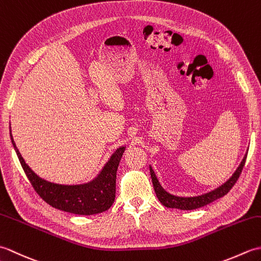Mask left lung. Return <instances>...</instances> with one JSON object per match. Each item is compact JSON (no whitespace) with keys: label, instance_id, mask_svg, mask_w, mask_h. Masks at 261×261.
Here are the masks:
<instances>
[{"label":"left lung","instance_id":"obj_1","mask_svg":"<svg viewBox=\"0 0 261 261\" xmlns=\"http://www.w3.org/2000/svg\"><path fill=\"white\" fill-rule=\"evenodd\" d=\"M246 159H247V154L243 157L240 166L234 171V174L232 175V177H230V179L226 180L223 185H221L220 187H218L216 190L212 192H208L206 194H203V195L194 196V197L175 196V195H171V194H169L168 192H166L163 188V186L160 185V182L156 177V174H154V171L152 170L150 166V175H151L152 185L154 188V193H156L160 203H162L166 207L179 208V210H195L198 207H202L204 205L212 203L213 201H215V199L222 197L225 195V194L229 193V191L237 182L238 178H239V176L243 169V166L246 164Z\"/></svg>","mask_w":261,"mask_h":261}]
</instances>
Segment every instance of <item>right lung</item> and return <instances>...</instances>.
I'll return each mask as SVG.
<instances>
[{
  "label": "right lung",
  "instance_id": "obj_1",
  "mask_svg": "<svg viewBox=\"0 0 261 261\" xmlns=\"http://www.w3.org/2000/svg\"><path fill=\"white\" fill-rule=\"evenodd\" d=\"M10 137L28 179L30 180L38 195L53 207L79 215H93L104 212L113 204L115 198L116 170L125 147L119 148L111 156L95 179L82 185H59L40 178L25 164L15 146L11 134V126Z\"/></svg>",
  "mask_w": 261,
  "mask_h": 261
}]
</instances>
